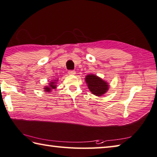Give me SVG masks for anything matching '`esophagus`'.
Masks as SVG:
<instances>
[{"label":"esophagus","mask_w":157,"mask_h":157,"mask_svg":"<svg viewBox=\"0 0 157 157\" xmlns=\"http://www.w3.org/2000/svg\"><path fill=\"white\" fill-rule=\"evenodd\" d=\"M68 74H69V75H75V74H76V72H75V70H69L68 71Z\"/></svg>","instance_id":"34e87169"}]
</instances>
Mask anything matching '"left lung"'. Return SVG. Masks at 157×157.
Returning <instances> with one entry per match:
<instances>
[{
    "label": "left lung",
    "instance_id": "8db88e82",
    "mask_svg": "<svg viewBox=\"0 0 157 157\" xmlns=\"http://www.w3.org/2000/svg\"><path fill=\"white\" fill-rule=\"evenodd\" d=\"M85 81L91 92L97 96H102L108 90L109 85L107 83L96 75H87Z\"/></svg>",
    "mask_w": 157,
    "mask_h": 157
}]
</instances>
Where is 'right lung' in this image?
<instances>
[{
	"label": "right lung",
	"mask_w": 157,
	"mask_h": 157,
	"mask_svg": "<svg viewBox=\"0 0 157 157\" xmlns=\"http://www.w3.org/2000/svg\"><path fill=\"white\" fill-rule=\"evenodd\" d=\"M55 83H56V82H51V83H50V86H48V87H46L45 88V91H46V92H51V90H55V89L56 88V85H55Z\"/></svg>",
	"instance_id": "right-lung-1"
}]
</instances>
